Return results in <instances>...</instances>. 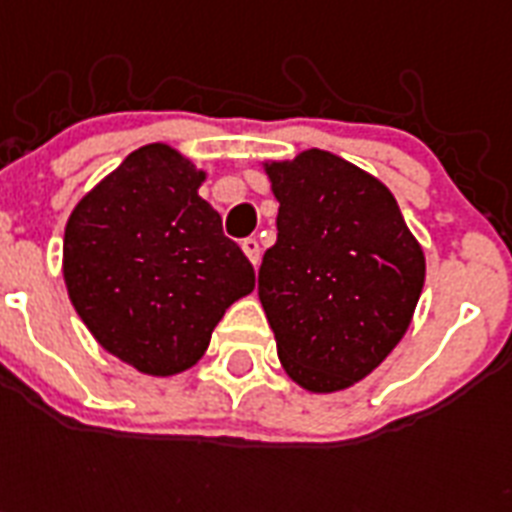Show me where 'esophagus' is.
Instances as JSON below:
<instances>
[{"label": "esophagus", "mask_w": 512, "mask_h": 512, "mask_svg": "<svg viewBox=\"0 0 512 512\" xmlns=\"http://www.w3.org/2000/svg\"><path fill=\"white\" fill-rule=\"evenodd\" d=\"M241 249H244V255L249 257V263L257 268V265H260V244H257V239H252V236L244 239L241 241Z\"/></svg>", "instance_id": "obj_1"}]
</instances>
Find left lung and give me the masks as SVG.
<instances>
[{
	"label": "left lung",
	"instance_id": "1",
	"mask_svg": "<svg viewBox=\"0 0 512 512\" xmlns=\"http://www.w3.org/2000/svg\"><path fill=\"white\" fill-rule=\"evenodd\" d=\"M279 201L257 295L284 372L311 393L364 380L412 324L425 255L393 193L329 151L265 162Z\"/></svg>",
	"mask_w": 512,
	"mask_h": 512
}]
</instances>
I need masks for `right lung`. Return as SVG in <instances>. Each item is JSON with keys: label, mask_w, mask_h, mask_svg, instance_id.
Here are the masks:
<instances>
[{"label": "right lung", "mask_w": 512, "mask_h": 512, "mask_svg": "<svg viewBox=\"0 0 512 512\" xmlns=\"http://www.w3.org/2000/svg\"><path fill=\"white\" fill-rule=\"evenodd\" d=\"M207 172L167 143L132 151L66 223L63 279L92 337L151 377L191 369L255 271L199 196Z\"/></svg>", "instance_id": "obj_1"}]
</instances>
